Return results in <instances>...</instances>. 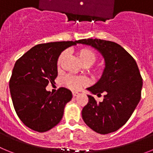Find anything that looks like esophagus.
<instances>
[{
	"mask_svg": "<svg viewBox=\"0 0 153 153\" xmlns=\"http://www.w3.org/2000/svg\"><path fill=\"white\" fill-rule=\"evenodd\" d=\"M72 94H73V97H76V96L79 95V93H77V92H73Z\"/></svg>",
	"mask_w": 153,
	"mask_h": 153,
	"instance_id": "1",
	"label": "esophagus"
}]
</instances>
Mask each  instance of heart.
Wrapping results in <instances>:
<instances>
[{"mask_svg": "<svg viewBox=\"0 0 153 153\" xmlns=\"http://www.w3.org/2000/svg\"><path fill=\"white\" fill-rule=\"evenodd\" d=\"M66 56V52L61 53L60 56H58L56 60V65L60 67L62 61ZM78 56L80 62L84 66H90L97 60V53L95 51H93L89 47H83L78 51ZM92 71L94 74H100L101 73V70L100 67H93ZM88 83V80L85 76H76L68 75L64 79L65 86L69 89L73 90H79V87L84 86Z\"/></svg>", "mask_w": 153, "mask_h": 153, "instance_id": "b5f03b06", "label": "heart"}]
</instances>
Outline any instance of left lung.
Here are the masks:
<instances>
[{
	"mask_svg": "<svg viewBox=\"0 0 153 153\" xmlns=\"http://www.w3.org/2000/svg\"><path fill=\"white\" fill-rule=\"evenodd\" d=\"M78 44L91 46L105 60V69L96 84L87 88L93 94L103 93L102 102L88 95L82 117L90 129L100 134L118 130L128 121L141 98L143 78L136 60L115 42L83 39Z\"/></svg>",
	"mask_w": 153,
	"mask_h": 153,
	"instance_id": "1",
	"label": "left lung"
}]
</instances>
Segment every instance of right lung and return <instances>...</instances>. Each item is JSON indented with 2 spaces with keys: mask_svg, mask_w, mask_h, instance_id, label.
Returning a JSON list of instances; mask_svg holds the SVG:
<instances>
[{
  "mask_svg": "<svg viewBox=\"0 0 153 153\" xmlns=\"http://www.w3.org/2000/svg\"><path fill=\"white\" fill-rule=\"evenodd\" d=\"M76 44L77 40L37 44L16 61L9 81L10 95L16 113L30 129L46 132L62 120L72 93L60 87L52 94L46 87L57 76L58 56Z\"/></svg>",
  "mask_w": 153,
  "mask_h": 153,
  "instance_id": "obj_1",
  "label": "right lung"
}]
</instances>
